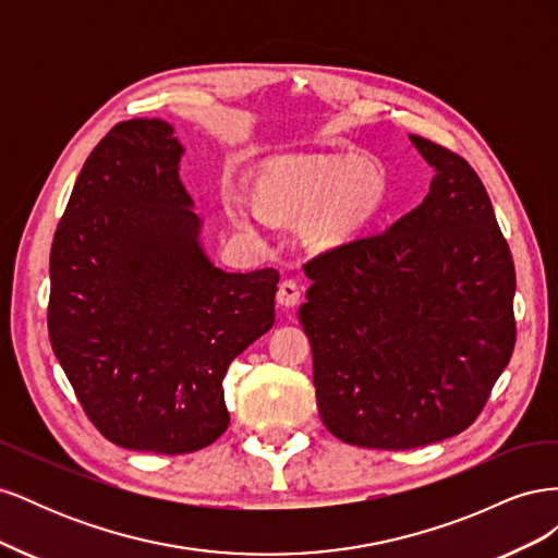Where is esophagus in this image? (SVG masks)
Masks as SVG:
<instances>
[{"label": "esophagus", "instance_id": "34e87169", "mask_svg": "<svg viewBox=\"0 0 558 558\" xmlns=\"http://www.w3.org/2000/svg\"><path fill=\"white\" fill-rule=\"evenodd\" d=\"M277 302L281 307H295L300 302V286L295 279H283L277 291Z\"/></svg>", "mask_w": 558, "mask_h": 558}]
</instances>
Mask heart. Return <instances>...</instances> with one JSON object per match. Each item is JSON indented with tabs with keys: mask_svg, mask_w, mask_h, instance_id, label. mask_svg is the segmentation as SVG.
Segmentation results:
<instances>
[{
	"mask_svg": "<svg viewBox=\"0 0 558 558\" xmlns=\"http://www.w3.org/2000/svg\"><path fill=\"white\" fill-rule=\"evenodd\" d=\"M258 207L277 221H307L310 240L328 246L347 240L377 214L384 181L367 167L342 162H279L256 181ZM226 211L238 228H251L260 211L244 195H226Z\"/></svg>",
	"mask_w": 558,
	"mask_h": 558,
	"instance_id": "obj_1",
	"label": "heart"
}]
</instances>
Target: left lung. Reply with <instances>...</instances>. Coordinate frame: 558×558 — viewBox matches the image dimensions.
<instances>
[{
	"mask_svg": "<svg viewBox=\"0 0 558 558\" xmlns=\"http://www.w3.org/2000/svg\"><path fill=\"white\" fill-rule=\"evenodd\" d=\"M426 199L302 269L320 421L347 445L414 449L480 416L517 342L514 260L470 162L418 134Z\"/></svg>",
	"mask_w": 558,
	"mask_h": 558,
	"instance_id": "8db88e82",
	"label": "left lung"
}]
</instances>
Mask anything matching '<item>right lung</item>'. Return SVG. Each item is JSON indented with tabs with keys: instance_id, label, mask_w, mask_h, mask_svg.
<instances>
[{
	"instance_id": "add662e5",
	"label": "right lung",
	"mask_w": 558,
	"mask_h": 558,
	"mask_svg": "<svg viewBox=\"0 0 558 558\" xmlns=\"http://www.w3.org/2000/svg\"><path fill=\"white\" fill-rule=\"evenodd\" d=\"M179 160L170 123L113 125L50 246V347L93 426L134 451L216 442L228 365L275 324L279 272L209 263Z\"/></svg>"
}]
</instances>
